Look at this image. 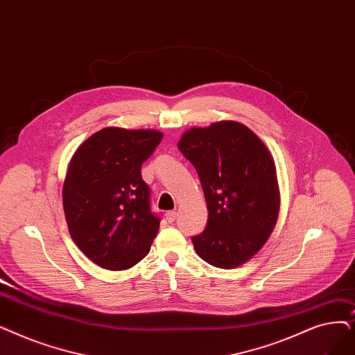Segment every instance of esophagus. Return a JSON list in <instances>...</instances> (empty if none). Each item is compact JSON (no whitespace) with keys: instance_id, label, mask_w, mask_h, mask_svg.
<instances>
[{"instance_id":"1","label":"esophagus","mask_w":355,"mask_h":355,"mask_svg":"<svg viewBox=\"0 0 355 355\" xmlns=\"http://www.w3.org/2000/svg\"><path fill=\"white\" fill-rule=\"evenodd\" d=\"M165 218H166V220H168L169 223L175 222V219H177V211H166V213H165Z\"/></svg>"}]
</instances>
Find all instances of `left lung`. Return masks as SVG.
<instances>
[{
    "label": "left lung",
    "instance_id": "8db88e82",
    "mask_svg": "<svg viewBox=\"0 0 355 355\" xmlns=\"http://www.w3.org/2000/svg\"><path fill=\"white\" fill-rule=\"evenodd\" d=\"M178 149L196 168L209 218L191 236L206 263L234 268L263 246L279 218L274 161L259 137L238 121H218L182 135Z\"/></svg>",
    "mask_w": 355,
    "mask_h": 355
}]
</instances>
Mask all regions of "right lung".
<instances>
[{
	"label": "right lung",
	"instance_id": "add662e5",
	"mask_svg": "<svg viewBox=\"0 0 355 355\" xmlns=\"http://www.w3.org/2000/svg\"><path fill=\"white\" fill-rule=\"evenodd\" d=\"M162 139L157 130L105 128L78 148L62 202L76 246L105 270H128L149 252L161 216L152 211L142 164Z\"/></svg>",
	"mask_w": 355,
	"mask_h": 355
}]
</instances>
